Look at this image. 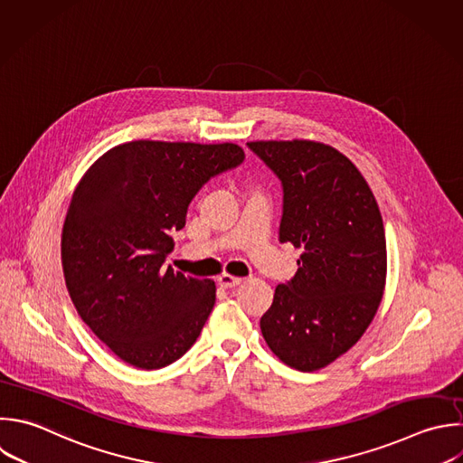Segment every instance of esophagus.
Returning a JSON list of instances; mask_svg holds the SVG:
<instances>
[{"label": "esophagus", "instance_id": "34e87169", "mask_svg": "<svg viewBox=\"0 0 463 463\" xmlns=\"http://www.w3.org/2000/svg\"><path fill=\"white\" fill-rule=\"evenodd\" d=\"M242 282V279L241 277H233V275H230V273H222L221 277H219V286L221 288H235V286H239Z\"/></svg>", "mask_w": 463, "mask_h": 463}]
</instances>
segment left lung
I'll return each instance as SVG.
<instances>
[{
    "instance_id": "1",
    "label": "left lung",
    "mask_w": 463,
    "mask_h": 463,
    "mask_svg": "<svg viewBox=\"0 0 463 463\" xmlns=\"http://www.w3.org/2000/svg\"><path fill=\"white\" fill-rule=\"evenodd\" d=\"M284 190L279 241L302 250L260 318L269 349L297 371H317L351 349L380 306L387 251L376 199L358 168L329 145L251 141Z\"/></svg>"
}]
</instances>
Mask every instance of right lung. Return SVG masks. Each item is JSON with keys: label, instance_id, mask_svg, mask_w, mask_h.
I'll return each instance as SVG.
<instances>
[{"label": "right lung", "instance_id": "add662e5", "mask_svg": "<svg viewBox=\"0 0 463 463\" xmlns=\"http://www.w3.org/2000/svg\"><path fill=\"white\" fill-rule=\"evenodd\" d=\"M233 143L130 141L103 154L74 190L61 233L69 295L94 335L123 362L159 369L197 340L215 282L165 266L170 233L210 177L235 168Z\"/></svg>", "mask_w": 463, "mask_h": 463}]
</instances>
